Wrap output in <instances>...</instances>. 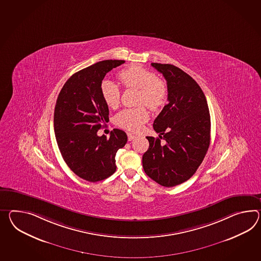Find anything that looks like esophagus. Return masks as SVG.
<instances>
[{
  "label": "esophagus",
  "instance_id": "1",
  "mask_svg": "<svg viewBox=\"0 0 261 261\" xmlns=\"http://www.w3.org/2000/svg\"><path fill=\"white\" fill-rule=\"evenodd\" d=\"M127 138L128 140H129V141H131V140H133L134 139H136V136L133 135V134L127 133Z\"/></svg>",
  "mask_w": 261,
  "mask_h": 261
}]
</instances>
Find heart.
<instances>
[{"label": "heart", "instance_id": "obj_1", "mask_svg": "<svg viewBox=\"0 0 261 261\" xmlns=\"http://www.w3.org/2000/svg\"><path fill=\"white\" fill-rule=\"evenodd\" d=\"M120 79L126 88L140 89L139 103L151 110H158L166 102L168 89L165 82L155 76L153 71L134 65L122 70ZM101 93L109 108H116L121 102V89L117 84L106 79L101 84ZM149 119L146 109L142 107L126 108L115 116V123L129 131H139Z\"/></svg>", "mask_w": 261, "mask_h": 261}]
</instances>
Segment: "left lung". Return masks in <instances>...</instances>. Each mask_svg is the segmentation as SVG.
I'll use <instances>...</instances> for the list:
<instances>
[{"instance_id": "obj_1", "label": "left lung", "mask_w": 261, "mask_h": 261, "mask_svg": "<svg viewBox=\"0 0 261 261\" xmlns=\"http://www.w3.org/2000/svg\"><path fill=\"white\" fill-rule=\"evenodd\" d=\"M151 65L167 81L168 103L153 121L159 138L147 137L142 166L153 181L171 188L189 180L203 162L210 143V109L203 90L184 70L171 64Z\"/></svg>"}]
</instances>
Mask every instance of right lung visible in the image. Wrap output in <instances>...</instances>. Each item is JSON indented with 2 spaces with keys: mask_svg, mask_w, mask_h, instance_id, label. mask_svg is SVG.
<instances>
[{
  "mask_svg": "<svg viewBox=\"0 0 261 261\" xmlns=\"http://www.w3.org/2000/svg\"><path fill=\"white\" fill-rule=\"evenodd\" d=\"M125 62L103 60L79 70L67 80L57 100L54 128L64 161L79 177L98 182L116 172L115 155L127 142L125 132L113 129L110 137L97 132L108 121L101 84L108 71Z\"/></svg>",
  "mask_w": 261,
  "mask_h": 261,
  "instance_id": "1",
  "label": "right lung"
}]
</instances>
